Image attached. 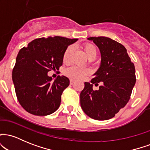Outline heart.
Here are the masks:
<instances>
[{"instance_id": "1", "label": "heart", "mask_w": 150, "mask_h": 150, "mask_svg": "<svg viewBox=\"0 0 150 150\" xmlns=\"http://www.w3.org/2000/svg\"><path fill=\"white\" fill-rule=\"evenodd\" d=\"M73 72H77V70H74Z\"/></svg>"}]
</instances>
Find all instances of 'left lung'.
Instances as JSON below:
<instances>
[{"label":"left lung","mask_w":150,"mask_h":150,"mask_svg":"<svg viewBox=\"0 0 150 150\" xmlns=\"http://www.w3.org/2000/svg\"><path fill=\"white\" fill-rule=\"evenodd\" d=\"M73 39L49 37L36 39L19 51L13 70L17 98L22 108L35 116H47L59 108L63 92L69 86L68 77L48 76L59 70Z\"/></svg>","instance_id":"left-lung-1"}]
</instances>
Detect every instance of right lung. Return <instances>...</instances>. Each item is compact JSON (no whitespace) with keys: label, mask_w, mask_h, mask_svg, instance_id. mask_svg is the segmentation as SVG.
I'll use <instances>...</instances> for the list:
<instances>
[{"label":"right lung","mask_w":150,"mask_h":150,"mask_svg":"<svg viewBox=\"0 0 150 150\" xmlns=\"http://www.w3.org/2000/svg\"><path fill=\"white\" fill-rule=\"evenodd\" d=\"M88 39L100 50L101 61L95 77L85 82L80 93L81 107L93 119H111L130 99L136 82L135 65L120 43L105 37Z\"/></svg>","instance_id":"add662e5"}]
</instances>
